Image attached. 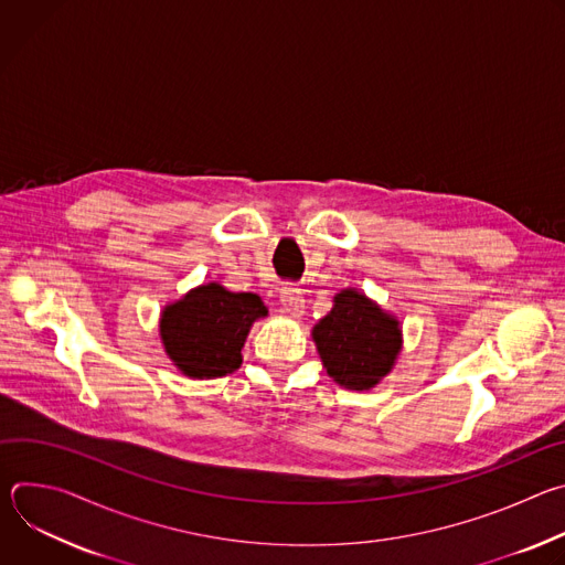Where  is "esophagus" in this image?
<instances>
[{
    "label": "esophagus",
    "mask_w": 565,
    "mask_h": 565,
    "mask_svg": "<svg viewBox=\"0 0 565 565\" xmlns=\"http://www.w3.org/2000/svg\"><path fill=\"white\" fill-rule=\"evenodd\" d=\"M279 299H281V306H284V310L288 315H292V317H301L303 315V297H301V290L295 284L281 286Z\"/></svg>",
    "instance_id": "34e87169"
}]
</instances>
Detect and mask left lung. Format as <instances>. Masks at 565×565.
Masks as SVG:
<instances>
[{"instance_id": "obj_1", "label": "left lung", "mask_w": 565, "mask_h": 565, "mask_svg": "<svg viewBox=\"0 0 565 565\" xmlns=\"http://www.w3.org/2000/svg\"><path fill=\"white\" fill-rule=\"evenodd\" d=\"M312 340L338 384L366 391L391 371L399 353V324L358 290H342L312 329Z\"/></svg>"}]
</instances>
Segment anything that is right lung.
Masks as SVG:
<instances>
[{"instance_id": "right-lung-1", "label": "right lung", "mask_w": 565, "mask_h": 565, "mask_svg": "<svg viewBox=\"0 0 565 565\" xmlns=\"http://www.w3.org/2000/svg\"><path fill=\"white\" fill-rule=\"evenodd\" d=\"M264 315L268 310L255 292H230L207 284L163 310L160 338L185 375L221 377L238 369L253 321Z\"/></svg>"}]
</instances>
